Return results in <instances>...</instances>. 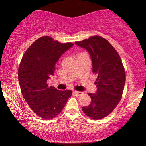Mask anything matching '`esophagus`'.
Listing matches in <instances>:
<instances>
[{
	"instance_id": "34e87169",
	"label": "esophagus",
	"mask_w": 146,
	"mask_h": 146,
	"mask_svg": "<svg viewBox=\"0 0 146 146\" xmlns=\"http://www.w3.org/2000/svg\"><path fill=\"white\" fill-rule=\"evenodd\" d=\"M73 93L76 96H82L83 94V92H78V91H74Z\"/></svg>"
}]
</instances>
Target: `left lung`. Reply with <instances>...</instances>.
<instances>
[{
  "instance_id": "1",
  "label": "left lung",
  "mask_w": 146,
  "mask_h": 146,
  "mask_svg": "<svg viewBox=\"0 0 146 146\" xmlns=\"http://www.w3.org/2000/svg\"><path fill=\"white\" fill-rule=\"evenodd\" d=\"M75 43L89 52L93 74L97 76L96 93L88 94L91 102L82 107V111L90 118L102 119L112 112L122 98L125 72L121 58L112 45L99 36Z\"/></svg>"
}]
</instances>
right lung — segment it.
I'll return each instance as SVG.
<instances>
[{
  "mask_svg": "<svg viewBox=\"0 0 146 146\" xmlns=\"http://www.w3.org/2000/svg\"><path fill=\"white\" fill-rule=\"evenodd\" d=\"M73 45L44 36L34 42L23 56L18 71L21 93L33 112L41 118L56 117L71 96V90H58L49 86L47 81L54 73L59 58Z\"/></svg>",
  "mask_w": 146,
  "mask_h": 146,
  "instance_id": "obj_1",
  "label": "right lung"
}]
</instances>
